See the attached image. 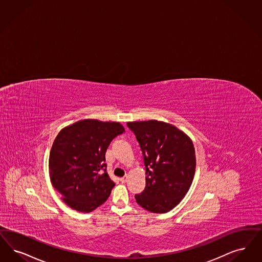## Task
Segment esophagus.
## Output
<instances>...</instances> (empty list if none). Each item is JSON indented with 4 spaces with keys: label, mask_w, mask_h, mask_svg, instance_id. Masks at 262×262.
Here are the masks:
<instances>
[{
    "label": "esophagus",
    "mask_w": 262,
    "mask_h": 262,
    "mask_svg": "<svg viewBox=\"0 0 262 262\" xmlns=\"http://www.w3.org/2000/svg\"><path fill=\"white\" fill-rule=\"evenodd\" d=\"M127 179H128V177H127V175L124 176V177H122V178H120V181L122 183L127 182Z\"/></svg>",
    "instance_id": "obj_1"
}]
</instances>
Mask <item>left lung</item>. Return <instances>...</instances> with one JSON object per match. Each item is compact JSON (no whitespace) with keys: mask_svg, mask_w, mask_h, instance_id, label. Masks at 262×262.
<instances>
[{"mask_svg":"<svg viewBox=\"0 0 262 262\" xmlns=\"http://www.w3.org/2000/svg\"><path fill=\"white\" fill-rule=\"evenodd\" d=\"M127 126L136 136L146 166V188L135 194L137 204L152 213L168 212L193 182V142L182 130L163 121H134Z\"/></svg>","mask_w":262,"mask_h":262,"instance_id":"obj_1","label":"left lung"}]
</instances>
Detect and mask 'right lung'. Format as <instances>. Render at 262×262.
<instances>
[{
    "mask_svg": "<svg viewBox=\"0 0 262 262\" xmlns=\"http://www.w3.org/2000/svg\"><path fill=\"white\" fill-rule=\"evenodd\" d=\"M124 131L119 122L97 119L79 120L59 131L50 151L49 171L69 207L88 213L107 200L114 183L105 172V151Z\"/></svg>",
    "mask_w": 262,
    "mask_h": 262,
    "instance_id": "right-lung-1",
    "label": "right lung"
}]
</instances>
